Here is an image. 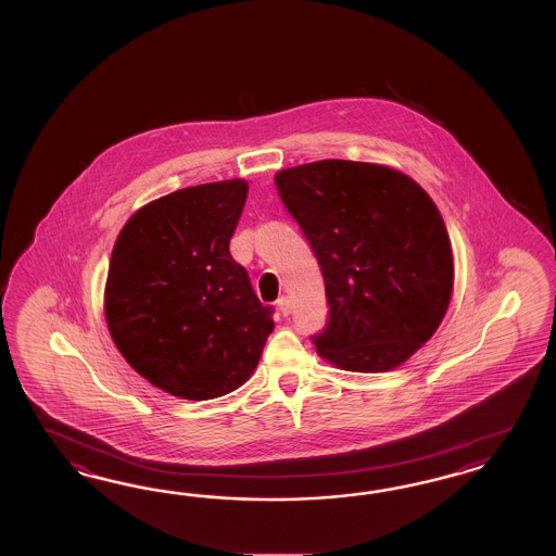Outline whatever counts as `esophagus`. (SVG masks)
<instances>
[{"label":"esophagus","instance_id":"obj_1","mask_svg":"<svg viewBox=\"0 0 556 556\" xmlns=\"http://www.w3.org/2000/svg\"><path fill=\"white\" fill-rule=\"evenodd\" d=\"M277 309H279V312H281V316H289V314H291V302H289V300H287V298H281V300H279V302H277Z\"/></svg>","mask_w":556,"mask_h":556}]
</instances>
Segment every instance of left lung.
I'll use <instances>...</instances> for the list:
<instances>
[{
	"label": "left lung",
	"instance_id": "left-lung-1",
	"mask_svg": "<svg viewBox=\"0 0 556 556\" xmlns=\"http://www.w3.org/2000/svg\"><path fill=\"white\" fill-rule=\"evenodd\" d=\"M320 263L330 305L314 337L338 369L386 372L437 332L455 283L437 203L402 170L326 159L275 175Z\"/></svg>",
	"mask_w": 556,
	"mask_h": 556
}]
</instances>
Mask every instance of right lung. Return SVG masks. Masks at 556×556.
<instances>
[{"label":"right lung","instance_id":"right-lung-1","mask_svg":"<svg viewBox=\"0 0 556 556\" xmlns=\"http://www.w3.org/2000/svg\"><path fill=\"white\" fill-rule=\"evenodd\" d=\"M247 193L242 179L173 191L142 205L116 238L108 330L128 365L175 397L240 388L273 332V309L228 249Z\"/></svg>","mask_w":556,"mask_h":556}]
</instances>
